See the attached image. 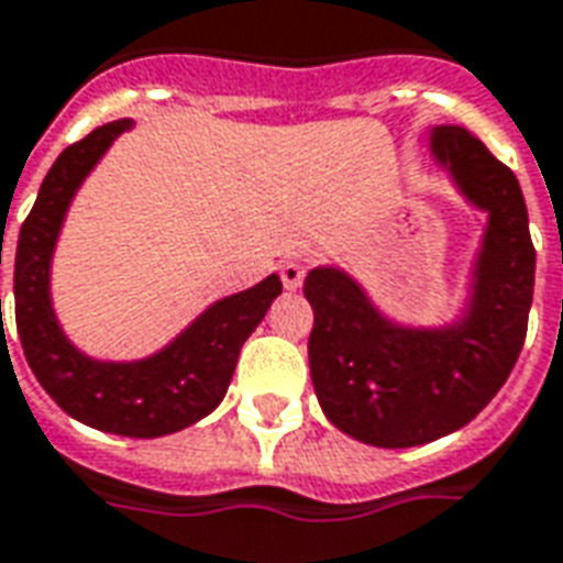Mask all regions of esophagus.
Masks as SVG:
<instances>
[{"mask_svg":"<svg viewBox=\"0 0 563 563\" xmlns=\"http://www.w3.org/2000/svg\"><path fill=\"white\" fill-rule=\"evenodd\" d=\"M280 277L286 289H301L303 277H307V268H303L301 262H283Z\"/></svg>","mask_w":563,"mask_h":563,"instance_id":"1","label":"esophagus"}]
</instances>
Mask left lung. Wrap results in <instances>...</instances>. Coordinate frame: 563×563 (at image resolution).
I'll use <instances>...</instances> for the list:
<instances>
[{
    "mask_svg": "<svg viewBox=\"0 0 563 563\" xmlns=\"http://www.w3.org/2000/svg\"><path fill=\"white\" fill-rule=\"evenodd\" d=\"M430 154L489 214L462 316L411 328L387 319L343 268L319 265L303 280L319 406L336 430L373 448H415L465 427L501 390L526 343L534 244L519 181L456 124L432 128Z\"/></svg>",
    "mask_w": 563,
    "mask_h": 563,
    "instance_id": "obj_1",
    "label": "left lung"
}]
</instances>
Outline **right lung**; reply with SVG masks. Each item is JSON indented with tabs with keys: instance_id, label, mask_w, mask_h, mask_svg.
<instances>
[{
	"instance_id": "right-lung-1",
	"label": "right lung",
	"mask_w": 563,
	"mask_h": 563,
	"mask_svg": "<svg viewBox=\"0 0 563 563\" xmlns=\"http://www.w3.org/2000/svg\"><path fill=\"white\" fill-rule=\"evenodd\" d=\"M131 119H119L95 128L49 166L16 239L14 316L23 355L62 411L101 432L157 439L218 409L239 364L241 345L265 319L271 301L283 292V283L271 274L253 289L220 298L173 343L140 361H98L70 343L49 298L53 250L70 199L112 140L131 131Z\"/></svg>"
}]
</instances>
